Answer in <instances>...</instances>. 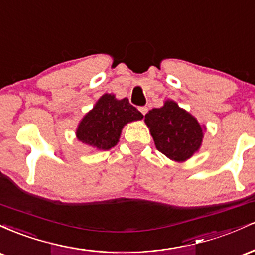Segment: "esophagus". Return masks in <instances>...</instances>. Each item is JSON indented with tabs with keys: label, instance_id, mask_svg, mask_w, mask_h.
Here are the masks:
<instances>
[{
	"label": "esophagus",
	"instance_id": "obj_1",
	"mask_svg": "<svg viewBox=\"0 0 255 255\" xmlns=\"http://www.w3.org/2000/svg\"><path fill=\"white\" fill-rule=\"evenodd\" d=\"M139 110H140V113H141L144 116L146 115V113H147V108H146V107H140Z\"/></svg>",
	"mask_w": 255,
	"mask_h": 255
}]
</instances>
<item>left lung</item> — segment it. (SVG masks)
I'll return each instance as SVG.
<instances>
[{"label": "left lung", "instance_id": "8db88e82", "mask_svg": "<svg viewBox=\"0 0 255 255\" xmlns=\"http://www.w3.org/2000/svg\"><path fill=\"white\" fill-rule=\"evenodd\" d=\"M145 124L157 150L175 162H186L197 153L206 130L192 114L171 99H166L162 108L148 111Z\"/></svg>", "mask_w": 255, "mask_h": 255}]
</instances>
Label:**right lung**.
I'll return each instance as SVG.
<instances>
[{
  "label": "right lung",
  "mask_w": 255,
  "mask_h": 255,
  "mask_svg": "<svg viewBox=\"0 0 255 255\" xmlns=\"http://www.w3.org/2000/svg\"><path fill=\"white\" fill-rule=\"evenodd\" d=\"M142 118L128 98L118 99L113 93H104L79 122L75 135L95 150L108 151L118 145L126 125Z\"/></svg>",
  "instance_id": "1"
}]
</instances>
